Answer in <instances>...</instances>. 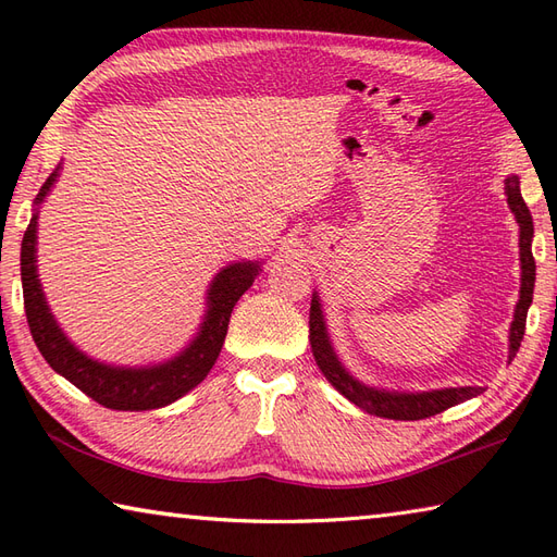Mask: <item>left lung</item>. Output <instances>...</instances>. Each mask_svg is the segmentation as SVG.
<instances>
[{
    "label": "left lung",
    "mask_w": 557,
    "mask_h": 557,
    "mask_svg": "<svg viewBox=\"0 0 557 557\" xmlns=\"http://www.w3.org/2000/svg\"><path fill=\"white\" fill-rule=\"evenodd\" d=\"M505 194L510 210L519 222V260H522V287H519V301L515 309V321L510 327V361L519 351L527 327V311L534 299V282H536V263L534 253H531V239H534V222H531V212L524 203L522 191H519V180L517 176H507L505 180ZM309 339H311V351L318 363V369L323 371L327 383L333 385L337 393L345 395L349 401H354L359 409L373 413V417L383 419H395V421H419L435 417L449 407L459 405V401L471 399L483 393V387H445V389H433V393H383V389L366 387L359 381L342 369L337 361L333 347H330V339L325 333V321L321 304L318 297L311 299V313H309Z\"/></svg>",
    "instance_id": "8db88e82"
}]
</instances>
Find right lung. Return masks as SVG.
Returning <instances> with one entry per match:
<instances>
[{"mask_svg":"<svg viewBox=\"0 0 557 557\" xmlns=\"http://www.w3.org/2000/svg\"><path fill=\"white\" fill-rule=\"evenodd\" d=\"M57 180V170L47 176L35 203L50 191ZM35 230H38V215H33L26 234L21 244V282H23V306H26V318L30 335L38 345L45 361L52 366L57 373H62L69 383H74L98 405L120 411H146L172 405L174 399L194 389L208 371L215 366L220 349L227 335L230 315L234 304L239 301L242 294L253 285L258 272V263H234L218 272L208 289V313L200 325L198 337L188 345L180 357L168 363L150 366V369H116V366H104L88 359L81 354L59 330L52 318L47 301L42 297L38 268H35Z\"/></svg>","mask_w":557,"mask_h":557,"instance_id":"obj_1","label":"right lung"}]
</instances>
